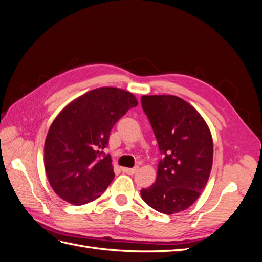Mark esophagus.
<instances>
[{"instance_id":"obj_1","label":"esophagus","mask_w":262,"mask_h":262,"mask_svg":"<svg viewBox=\"0 0 262 262\" xmlns=\"http://www.w3.org/2000/svg\"><path fill=\"white\" fill-rule=\"evenodd\" d=\"M139 167H134V168H126V167H123L122 168V171L124 173H126V175H133V173H136V171L138 170Z\"/></svg>"}]
</instances>
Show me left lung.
I'll list each match as a JSON object with an SVG mask.
<instances>
[{
    "mask_svg": "<svg viewBox=\"0 0 262 262\" xmlns=\"http://www.w3.org/2000/svg\"><path fill=\"white\" fill-rule=\"evenodd\" d=\"M147 115L163 158L157 176L141 196L154 210L171 215L194 203L207 186L213 164L209 125L191 105L173 95H143Z\"/></svg>",
    "mask_w": 262,
    "mask_h": 262,
    "instance_id": "1",
    "label": "left lung"
}]
</instances>
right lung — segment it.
Segmentation results:
<instances>
[{
	"label": "right lung",
	"instance_id": "1",
	"mask_svg": "<svg viewBox=\"0 0 262 262\" xmlns=\"http://www.w3.org/2000/svg\"><path fill=\"white\" fill-rule=\"evenodd\" d=\"M136 96L117 87H99L75 98L51 123L45 141L47 178L61 199L82 205L96 200L115 177L112 156H101L115 123Z\"/></svg>",
	"mask_w": 262,
	"mask_h": 262
}]
</instances>
